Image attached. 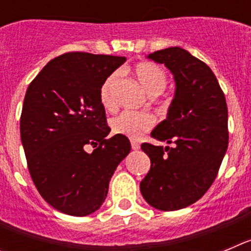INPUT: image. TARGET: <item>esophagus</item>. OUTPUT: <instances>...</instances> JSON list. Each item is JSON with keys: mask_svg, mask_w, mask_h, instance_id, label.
<instances>
[{"mask_svg": "<svg viewBox=\"0 0 251 251\" xmlns=\"http://www.w3.org/2000/svg\"><path fill=\"white\" fill-rule=\"evenodd\" d=\"M130 146H132V150H139V143L136 141H130Z\"/></svg>", "mask_w": 251, "mask_h": 251, "instance_id": "34e87169", "label": "esophagus"}]
</instances>
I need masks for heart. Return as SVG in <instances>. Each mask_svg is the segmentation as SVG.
Here are the masks:
<instances>
[{"mask_svg":"<svg viewBox=\"0 0 251 251\" xmlns=\"http://www.w3.org/2000/svg\"><path fill=\"white\" fill-rule=\"evenodd\" d=\"M134 75L143 89L151 97H156L163 93L167 86V76L158 65L152 63H141L134 68ZM118 73H113L106 77L100 88V103L105 109H112L113 86L118 80ZM156 119L147 112H130L126 110L112 119L110 126L115 134L128 137L132 139L141 138L146 132L154 126Z\"/></svg>","mask_w":251,"mask_h":251,"instance_id":"1","label":"heart"}]
</instances>
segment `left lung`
<instances>
[{"label":"left lung","mask_w":251,"mask_h":251,"mask_svg":"<svg viewBox=\"0 0 251 251\" xmlns=\"http://www.w3.org/2000/svg\"><path fill=\"white\" fill-rule=\"evenodd\" d=\"M147 57L174 75L167 118L151 133L174 147L142 145L151 170L139 188L152 207L175 211L200 200L216 178L229 145L227 105L211 69L185 49L167 48Z\"/></svg>","instance_id":"obj_1"}]
</instances>
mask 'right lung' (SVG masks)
<instances>
[{"label": "right lung", "mask_w": 251, "mask_h": 251, "mask_svg": "<svg viewBox=\"0 0 251 251\" xmlns=\"http://www.w3.org/2000/svg\"><path fill=\"white\" fill-rule=\"evenodd\" d=\"M124 56L66 52L49 61L26 90L20 119L31 178L44 200L72 216L105 200L115 168L130 152L127 137L106 139L100 88ZM86 145L96 150L85 151Z\"/></svg>", "instance_id": "add662e5"}]
</instances>
